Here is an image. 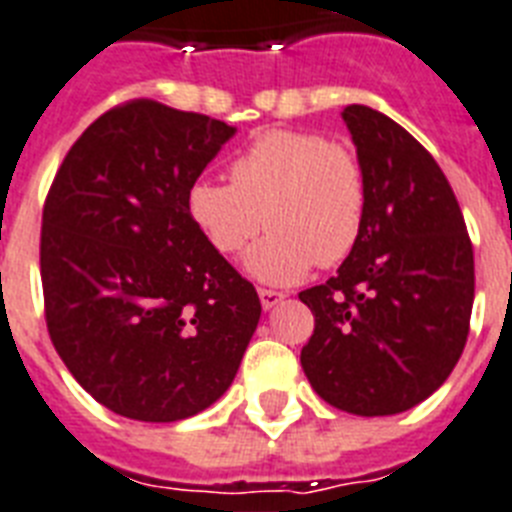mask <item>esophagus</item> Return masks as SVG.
<instances>
[{
  "label": "esophagus",
  "mask_w": 512,
  "mask_h": 512,
  "mask_svg": "<svg viewBox=\"0 0 512 512\" xmlns=\"http://www.w3.org/2000/svg\"><path fill=\"white\" fill-rule=\"evenodd\" d=\"M257 294H260V305H263V310H273V307H276L278 302H284L286 297L284 292H276V289H257Z\"/></svg>",
  "instance_id": "esophagus-1"
}]
</instances>
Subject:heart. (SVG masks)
<instances>
[{"instance_id": "heart-1", "label": "heart", "mask_w": 512, "mask_h": 512, "mask_svg": "<svg viewBox=\"0 0 512 512\" xmlns=\"http://www.w3.org/2000/svg\"><path fill=\"white\" fill-rule=\"evenodd\" d=\"M191 223L218 255L242 252L260 228L270 234L247 255L249 276L297 284L315 263L339 265L365 228L368 181L347 144L315 131L270 128L231 162V184L197 178L186 194Z\"/></svg>"}]
</instances>
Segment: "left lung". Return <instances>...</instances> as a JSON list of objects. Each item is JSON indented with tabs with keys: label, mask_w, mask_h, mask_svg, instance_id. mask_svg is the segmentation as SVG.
I'll return each mask as SVG.
<instances>
[{
	"label": "left lung",
	"mask_w": 512,
	"mask_h": 512,
	"mask_svg": "<svg viewBox=\"0 0 512 512\" xmlns=\"http://www.w3.org/2000/svg\"><path fill=\"white\" fill-rule=\"evenodd\" d=\"M368 181L365 228L326 284L299 292L315 331L299 363L318 397L352 415L405 413L463 355L473 247L434 157L365 105L342 112Z\"/></svg>",
	"instance_id": "8db88e82"
}]
</instances>
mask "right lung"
Returning a JSON list of instances; mask_svg holds the SVG:
<instances>
[{"instance_id":"add662e5","label":"right lung","mask_w":512,"mask_h":512,"mask_svg":"<svg viewBox=\"0 0 512 512\" xmlns=\"http://www.w3.org/2000/svg\"><path fill=\"white\" fill-rule=\"evenodd\" d=\"M234 126L134 99L91 123L62 160L41 215L52 344L107 410L173 423L234 381L260 297L186 210Z\"/></svg>"}]
</instances>
